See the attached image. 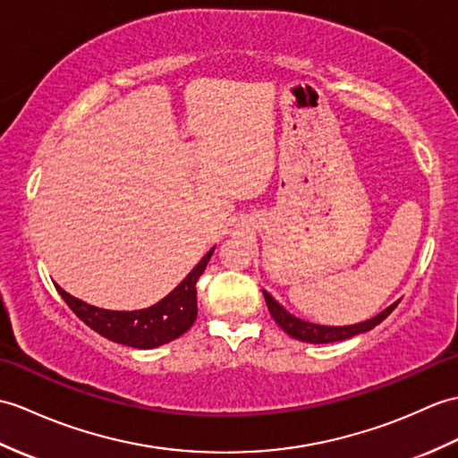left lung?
<instances>
[{
    "label": "left lung",
    "instance_id": "8db88e82",
    "mask_svg": "<svg viewBox=\"0 0 458 458\" xmlns=\"http://www.w3.org/2000/svg\"><path fill=\"white\" fill-rule=\"evenodd\" d=\"M263 296H265V302H267L273 320L281 326L283 332H286L291 337L299 339V342H306V344H334V342H344V339H349V337L359 335V334L370 332V329L385 320V318L392 310H394L400 302V301H396L394 304L385 308V310L377 314L375 318H370V320L359 322L353 326H322V324L306 322V320H302V318H296L289 310H284V308L277 301H275L267 291H263Z\"/></svg>",
    "mask_w": 458,
    "mask_h": 458
}]
</instances>
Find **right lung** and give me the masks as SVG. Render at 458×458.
<instances>
[{"mask_svg": "<svg viewBox=\"0 0 458 458\" xmlns=\"http://www.w3.org/2000/svg\"><path fill=\"white\" fill-rule=\"evenodd\" d=\"M215 248L200 259L193 271L181 281L175 289L164 296L162 301L142 308V310H105L93 304L83 302L68 294L56 284L58 293L72 308L80 320H83L99 335L111 339L114 344L129 345L134 349H154L174 342L183 335L197 320V279L207 269Z\"/></svg>", "mask_w": 458, "mask_h": 458, "instance_id": "obj_1", "label": "right lung"}]
</instances>
